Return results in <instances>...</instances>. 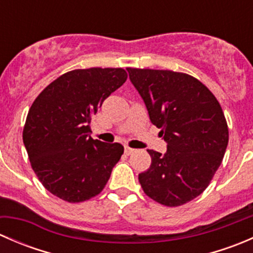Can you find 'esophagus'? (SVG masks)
Here are the masks:
<instances>
[{
	"label": "esophagus",
	"mask_w": 253,
	"mask_h": 253,
	"mask_svg": "<svg viewBox=\"0 0 253 253\" xmlns=\"http://www.w3.org/2000/svg\"><path fill=\"white\" fill-rule=\"evenodd\" d=\"M125 153H126L127 155H131L134 153V149L133 148H129V147H125Z\"/></svg>",
	"instance_id": "34e87169"
}]
</instances>
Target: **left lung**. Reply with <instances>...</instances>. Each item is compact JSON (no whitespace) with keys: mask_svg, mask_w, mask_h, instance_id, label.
Returning a JSON list of instances; mask_svg holds the SVG:
<instances>
[{"mask_svg":"<svg viewBox=\"0 0 253 253\" xmlns=\"http://www.w3.org/2000/svg\"><path fill=\"white\" fill-rule=\"evenodd\" d=\"M153 125L168 143L165 154L148 150L152 164L138 175L148 197L168 207L182 206L208 187L229 142L221 106L190 75L168 70L127 68Z\"/></svg>","mask_w":253,"mask_h":253,"instance_id":"1","label":"left lung"}]
</instances>
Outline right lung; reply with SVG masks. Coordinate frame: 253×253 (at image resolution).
Listing matches in <instances>:
<instances>
[{"instance_id":"obj_1","label":"right lung","mask_w":253,"mask_h":253,"mask_svg":"<svg viewBox=\"0 0 253 253\" xmlns=\"http://www.w3.org/2000/svg\"><path fill=\"white\" fill-rule=\"evenodd\" d=\"M126 79L122 68L71 71L48 84L30 106L23 142L38 178L56 197L79 203L105 187L124 147L91 138L89 124Z\"/></svg>"}]
</instances>
